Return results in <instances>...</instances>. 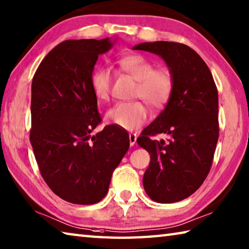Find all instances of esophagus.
<instances>
[{
  "mask_svg": "<svg viewBox=\"0 0 249 249\" xmlns=\"http://www.w3.org/2000/svg\"><path fill=\"white\" fill-rule=\"evenodd\" d=\"M137 137H138L137 134L132 133V134L129 135V143H130V146H135V143H136V140H137Z\"/></svg>",
  "mask_w": 249,
  "mask_h": 249,
  "instance_id": "1",
  "label": "esophagus"
}]
</instances>
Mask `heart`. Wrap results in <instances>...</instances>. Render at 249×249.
<instances>
[{
  "instance_id": "1",
  "label": "heart",
  "mask_w": 249,
  "mask_h": 249,
  "mask_svg": "<svg viewBox=\"0 0 249 249\" xmlns=\"http://www.w3.org/2000/svg\"><path fill=\"white\" fill-rule=\"evenodd\" d=\"M120 70L137 80L135 98L146 100L152 107H161L170 100L173 92L174 81L166 69H155V64L142 54H128L117 60ZM112 75L109 69L93 71L90 86L94 96L101 102H107L111 97ZM149 110L142 101L117 103L107 111L106 119L111 124L124 129H137L146 123Z\"/></svg>"
}]
</instances>
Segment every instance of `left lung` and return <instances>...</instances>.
Returning <instances> with one entry per match:
<instances>
[{"label":"left lung","mask_w":249,"mask_h":249,"mask_svg":"<svg viewBox=\"0 0 249 249\" xmlns=\"http://www.w3.org/2000/svg\"><path fill=\"white\" fill-rule=\"evenodd\" d=\"M133 49L161 56L174 81L164 110L137 138L150 155L143 188L157 202L180 201L201 186L211 169L219 138L218 89L205 61L186 44L156 41ZM159 133L168 138H151Z\"/></svg>","instance_id":"obj_1"}]
</instances>
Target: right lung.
I'll use <instances>...</instances> for the list:
<instances>
[{
	"label": "right lung",
	"instance_id": "1",
	"mask_svg": "<svg viewBox=\"0 0 249 249\" xmlns=\"http://www.w3.org/2000/svg\"><path fill=\"white\" fill-rule=\"evenodd\" d=\"M109 38L66 40L40 63L31 84L30 142L40 173L51 191L76 205L107 195L113 171L129 148L124 128L101 123L90 77Z\"/></svg>",
	"mask_w": 249,
	"mask_h": 249
}]
</instances>
